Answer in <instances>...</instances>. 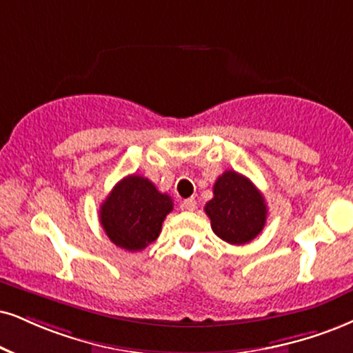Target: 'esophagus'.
I'll return each mask as SVG.
<instances>
[{
    "label": "esophagus",
    "mask_w": 353,
    "mask_h": 353,
    "mask_svg": "<svg viewBox=\"0 0 353 353\" xmlns=\"http://www.w3.org/2000/svg\"><path fill=\"white\" fill-rule=\"evenodd\" d=\"M181 208H183V210H186V211H194V210H196V199H194V198L185 199V201L181 203Z\"/></svg>",
    "instance_id": "esophagus-1"
}]
</instances>
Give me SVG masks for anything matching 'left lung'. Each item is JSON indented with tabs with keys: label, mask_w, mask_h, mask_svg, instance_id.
Here are the masks:
<instances>
[{
	"label": "left lung",
	"mask_w": 353,
	"mask_h": 353,
	"mask_svg": "<svg viewBox=\"0 0 353 353\" xmlns=\"http://www.w3.org/2000/svg\"><path fill=\"white\" fill-rule=\"evenodd\" d=\"M214 198L206 203L211 228L219 239L232 245H242L262 232L267 221V204L256 186L234 170L216 180Z\"/></svg>",
	"instance_id": "left-lung-1"
}]
</instances>
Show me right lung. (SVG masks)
I'll return each mask as SVG.
<instances>
[{
	"instance_id": "right-lung-1",
	"label": "right lung",
	"mask_w": 353,
	"mask_h": 353,
	"mask_svg": "<svg viewBox=\"0 0 353 353\" xmlns=\"http://www.w3.org/2000/svg\"><path fill=\"white\" fill-rule=\"evenodd\" d=\"M173 201L150 180L129 175L117 183L99 208V223L114 245L129 252L145 249L159 237Z\"/></svg>"
}]
</instances>
